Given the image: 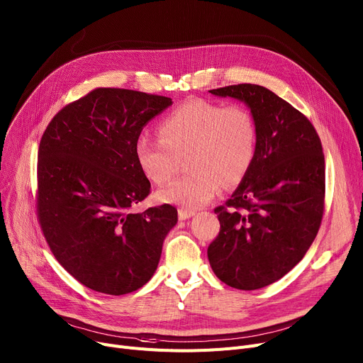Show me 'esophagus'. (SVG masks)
Wrapping results in <instances>:
<instances>
[{
  "instance_id": "esophagus-1",
  "label": "esophagus",
  "mask_w": 363,
  "mask_h": 363,
  "mask_svg": "<svg viewBox=\"0 0 363 363\" xmlns=\"http://www.w3.org/2000/svg\"><path fill=\"white\" fill-rule=\"evenodd\" d=\"M195 216V211H190V209H179V218L182 221L184 220H189Z\"/></svg>"
}]
</instances>
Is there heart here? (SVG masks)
Wrapping results in <instances>:
<instances>
[{
	"mask_svg": "<svg viewBox=\"0 0 363 363\" xmlns=\"http://www.w3.org/2000/svg\"><path fill=\"white\" fill-rule=\"evenodd\" d=\"M160 139L140 136L135 154L142 173L165 184L187 157L189 174L158 191L161 202L195 209L214 199L224 183L245 180L258 151V127L242 105L223 106L205 99H189L158 124Z\"/></svg>",
	"mask_w": 363,
	"mask_h": 363,
	"instance_id": "b5f03b06",
	"label": "heart"
}]
</instances>
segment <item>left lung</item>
<instances>
[{
	"instance_id": "left-lung-1",
	"label": "left lung",
	"mask_w": 363,
	"mask_h": 363,
	"mask_svg": "<svg viewBox=\"0 0 363 363\" xmlns=\"http://www.w3.org/2000/svg\"><path fill=\"white\" fill-rule=\"evenodd\" d=\"M209 92L247 106L258 127V151L228 208H216L221 227L208 259L227 286L262 289L299 264L316 238L325 195L323 145L301 111L259 84Z\"/></svg>"
}]
</instances>
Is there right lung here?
Instances as JSON below:
<instances>
[{"label": "right lung", "instance_id": "add662e5", "mask_svg": "<svg viewBox=\"0 0 363 363\" xmlns=\"http://www.w3.org/2000/svg\"><path fill=\"white\" fill-rule=\"evenodd\" d=\"M172 98L99 88L51 120L38 151V217L57 261L99 293L121 296L152 279L177 209L135 212L151 183L138 165L143 127Z\"/></svg>", "mask_w": 363, "mask_h": 363}]
</instances>
